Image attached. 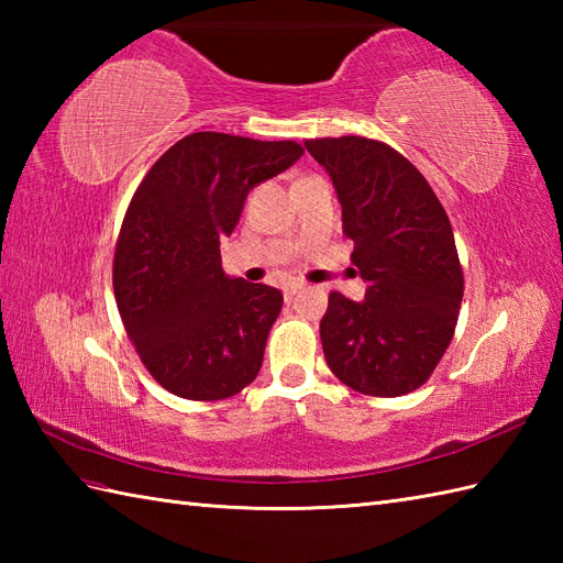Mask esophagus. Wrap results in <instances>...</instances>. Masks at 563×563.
Masks as SVG:
<instances>
[{
    "label": "esophagus",
    "instance_id": "esophagus-1",
    "mask_svg": "<svg viewBox=\"0 0 563 563\" xmlns=\"http://www.w3.org/2000/svg\"><path fill=\"white\" fill-rule=\"evenodd\" d=\"M297 290H302V283L292 280V283H285V285H283V295H285V297H292Z\"/></svg>",
    "mask_w": 563,
    "mask_h": 563
}]
</instances>
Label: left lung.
I'll return each mask as SVG.
<instances>
[{
	"instance_id": "1",
	"label": "left lung",
	"mask_w": 563,
	"mask_h": 563,
	"mask_svg": "<svg viewBox=\"0 0 563 563\" xmlns=\"http://www.w3.org/2000/svg\"><path fill=\"white\" fill-rule=\"evenodd\" d=\"M305 147L331 176L367 283L361 302L329 295L319 324L327 363L355 391L401 397L430 377L457 324L464 278L448 212L385 142L349 135Z\"/></svg>"
}]
</instances>
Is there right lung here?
<instances>
[{
	"label": "right lung",
	"instance_id": "add662e5",
	"mask_svg": "<svg viewBox=\"0 0 563 563\" xmlns=\"http://www.w3.org/2000/svg\"><path fill=\"white\" fill-rule=\"evenodd\" d=\"M302 154L290 140L194 133L162 154L130 200L113 261L115 302L142 363L176 397L218 401L256 379L283 292L230 278L220 242L249 190Z\"/></svg>",
	"mask_w": 563,
	"mask_h": 563
}]
</instances>
